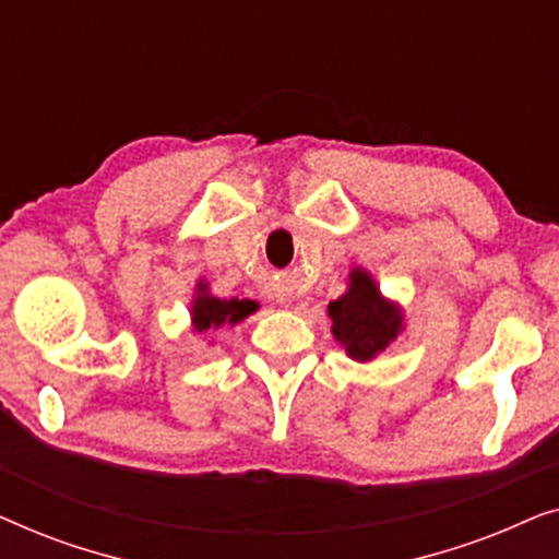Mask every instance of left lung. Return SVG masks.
<instances>
[{
    "mask_svg": "<svg viewBox=\"0 0 559 559\" xmlns=\"http://www.w3.org/2000/svg\"><path fill=\"white\" fill-rule=\"evenodd\" d=\"M328 316L333 320V335L356 361H371L402 328L400 312L381 300L373 280L361 270L350 274L348 293L328 305Z\"/></svg>",
    "mask_w": 559,
    "mask_h": 559,
    "instance_id": "obj_1",
    "label": "left lung"
}]
</instances>
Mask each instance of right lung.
Wrapping results in <instances>:
<instances>
[{
  "instance_id": "add662e5",
  "label": "right lung",
  "mask_w": 559,
  "mask_h": 559,
  "mask_svg": "<svg viewBox=\"0 0 559 559\" xmlns=\"http://www.w3.org/2000/svg\"><path fill=\"white\" fill-rule=\"evenodd\" d=\"M195 305H193V325L198 333L211 331L218 325H234L257 310V302L251 300H218V297L205 295V287L198 285Z\"/></svg>"
}]
</instances>
